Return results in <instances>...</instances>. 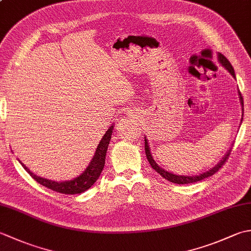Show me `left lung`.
<instances>
[{
    "mask_svg": "<svg viewBox=\"0 0 251 251\" xmlns=\"http://www.w3.org/2000/svg\"><path fill=\"white\" fill-rule=\"evenodd\" d=\"M218 59H219L221 65L225 67L226 70L230 72L233 77H235V72H234V69L232 67V65L230 63V61H228L226 58L223 56L222 54H218ZM238 94H239V100H241V103L242 105L244 106V100H243V96L241 94V92L238 90ZM243 111H244V108H243ZM243 121V120H242ZM232 149V148H231ZM231 149L228 150V152L226 154V156L222 158V161L216 165V166L214 168H211L210 170H208L207 173H204V174H201L200 176H192V177H190V176H177V175H174L172 173H168L166 172V170H164L163 168H161L158 166V165L154 162V159L151 155V151H150V148H149V145H148V141L145 138V150H146V155H147V158L149 163H150V165L152 166V168L155 170L156 173H158L159 175L162 176L163 178H165L166 180L170 181V182L173 183H176V184H189V183H194V182H197V181H201V180H204L208 177H211L212 175H215L216 173H218L220 170V168L223 166V165L226 164V159L228 158V156H230L231 154Z\"/></svg>",
    "mask_w": 251,
    "mask_h": 251,
    "instance_id": "obj_1",
    "label": "left lung"
}]
</instances>
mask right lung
<instances>
[{"label": "right lung", "instance_id": "obj_1", "mask_svg": "<svg viewBox=\"0 0 251 251\" xmlns=\"http://www.w3.org/2000/svg\"><path fill=\"white\" fill-rule=\"evenodd\" d=\"M112 130H113V126H111L103 135L102 139H101L100 143L97 147V150H96V153L92 159V162H90V164L88 165V167L85 169L84 172L78 176V177L74 178L70 181L56 182V181L41 178L39 176H35L33 173L30 172V170L26 168L23 163H21V165H23V167L25 169V172L28 173L37 183L42 184L43 186H45V188H49L52 191L58 192V193H62V194L73 195V194L83 193V192L88 190L89 188H92V185L98 180L99 176L101 175V172H102V169L104 167L106 150H108V146L111 140Z\"/></svg>", "mask_w": 251, "mask_h": 251}]
</instances>
